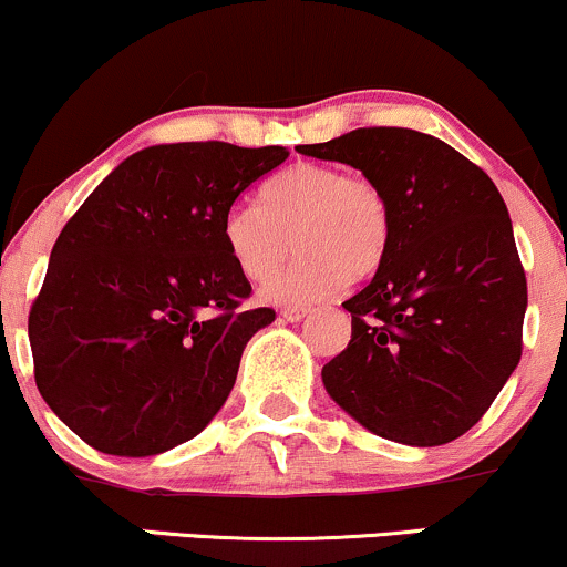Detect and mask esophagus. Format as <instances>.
<instances>
[{
	"instance_id": "1",
	"label": "esophagus",
	"mask_w": 567,
	"mask_h": 567,
	"mask_svg": "<svg viewBox=\"0 0 567 567\" xmlns=\"http://www.w3.org/2000/svg\"><path fill=\"white\" fill-rule=\"evenodd\" d=\"M307 315H309L307 309H301V307H288V309H282V312H279V317H282L285 322H301Z\"/></svg>"
}]
</instances>
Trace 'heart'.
Instances as JSON below:
<instances>
[{
  "label": "heart",
  "mask_w": 567,
  "mask_h": 567,
  "mask_svg": "<svg viewBox=\"0 0 567 567\" xmlns=\"http://www.w3.org/2000/svg\"><path fill=\"white\" fill-rule=\"evenodd\" d=\"M298 241L293 266L260 285L269 303H312L347 277H369L390 239L384 193L363 174L293 164L260 188V207L236 204L223 217V241L241 277L266 279Z\"/></svg>",
  "instance_id": "obj_1"
}]
</instances>
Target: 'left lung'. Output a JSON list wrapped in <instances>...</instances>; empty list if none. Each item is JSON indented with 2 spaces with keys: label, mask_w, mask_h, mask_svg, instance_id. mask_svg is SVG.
Masks as SVG:
<instances>
[{
  "label": "left lung",
  "mask_w": 567,
  "mask_h": 567,
  "mask_svg": "<svg viewBox=\"0 0 567 567\" xmlns=\"http://www.w3.org/2000/svg\"><path fill=\"white\" fill-rule=\"evenodd\" d=\"M298 153L363 172L390 213L374 279L341 303L352 339L322 365L328 395L395 444H450L522 358L527 279L506 202L455 147L412 128H354Z\"/></svg>",
  "instance_id": "1"
}]
</instances>
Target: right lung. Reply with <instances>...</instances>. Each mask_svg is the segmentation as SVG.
<instances>
[{
    "mask_svg": "<svg viewBox=\"0 0 567 567\" xmlns=\"http://www.w3.org/2000/svg\"><path fill=\"white\" fill-rule=\"evenodd\" d=\"M288 147L153 145L117 164L55 239L29 312L37 390L104 455L151 457L220 412L271 309L223 241L241 190Z\"/></svg>",
    "mask_w": 567,
    "mask_h": 567,
    "instance_id": "right-lung-1",
    "label": "right lung"
}]
</instances>
